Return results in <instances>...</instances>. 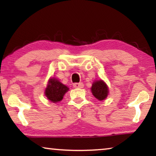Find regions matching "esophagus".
<instances>
[{"label": "esophagus", "instance_id": "esophagus-1", "mask_svg": "<svg viewBox=\"0 0 156 156\" xmlns=\"http://www.w3.org/2000/svg\"><path fill=\"white\" fill-rule=\"evenodd\" d=\"M83 87H84V85L82 83H76L73 84V87L75 88H83Z\"/></svg>", "mask_w": 156, "mask_h": 156}]
</instances>
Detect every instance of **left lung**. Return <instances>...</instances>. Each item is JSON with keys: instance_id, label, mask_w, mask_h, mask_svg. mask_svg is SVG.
I'll list each match as a JSON object with an SVG mask.
<instances>
[{"instance_id": "8db88e82", "label": "left lung", "mask_w": 156, "mask_h": 156, "mask_svg": "<svg viewBox=\"0 0 156 156\" xmlns=\"http://www.w3.org/2000/svg\"><path fill=\"white\" fill-rule=\"evenodd\" d=\"M92 94L99 101L106 98L108 94V87L103 80H96L92 84L91 88Z\"/></svg>"}]
</instances>
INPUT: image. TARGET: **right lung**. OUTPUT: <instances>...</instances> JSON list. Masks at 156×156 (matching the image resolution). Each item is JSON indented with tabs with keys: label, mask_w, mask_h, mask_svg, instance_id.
Listing matches in <instances>:
<instances>
[{
	"label": "right lung",
	"mask_w": 156,
	"mask_h": 156,
	"mask_svg": "<svg viewBox=\"0 0 156 156\" xmlns=\"http://www.w3.org/2000/svg\"><path fill=\"white\" fill-rule=\"evenodd\" d=\"M69 90L66 85L55 78H51L45 90V95L51 102L57 103L62 101L65 94Z\"/></svg>",
	"instance_id": "add662e5"
}]
</instances>
